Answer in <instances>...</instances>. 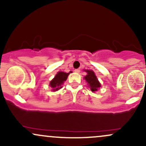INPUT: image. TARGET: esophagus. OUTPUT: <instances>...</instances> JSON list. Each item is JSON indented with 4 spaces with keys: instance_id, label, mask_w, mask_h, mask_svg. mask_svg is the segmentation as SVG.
Here are the masks:
<instances>
[{
    "instance_id": "1",
    "label": "esophagus",
    "mask_w": 146,
    "mask_h": 146,
    "mask_svg": "<svg viewBox=\"0 0 146 146\" xmlns=\"http://www.w3.org/2000/svg\"><path fill=\"white\" fill-rule=\"evenodd\" d=\"M74 71L75 72V73H80V69H75Z\"/></svg>"
}]
</instances>
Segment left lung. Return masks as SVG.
Masks as SVG:
<instances>
[{
    "mask_svg": "<svg viewBox=\"0 0 146 146\" xmlns=\"http://www.w3.org/2000/svg\"><path fill=\"white\" fill-rule=\"evenodd\" d=\"M85 71L87 73V75L84 78L88 83L90 90L92 92L97 91L98 88L101 87V84H100V82L98 81V79L97 78L95 73L92 70H85Z\"/></svg>",
    "mask_w": 146,
    "mask_h": 146,
    "instance_id": "8db88e82",
    "label": "left lung"
}]
</instances>
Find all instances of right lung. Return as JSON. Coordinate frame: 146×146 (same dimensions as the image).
<instances>
[{"instance_id": "obj_1", "label": "right lung", "mask_w": 146, "mask_h": 146, "mask_svg": "<svg viewBox=\"0 0 146 146\" xmlns=\"http://www.w3.org/2000/svg\"><path fill=\"white\" fill-rule=\"evenodd\" d=\"M72 73L71 71H70L69 73H64L63 71H59L58 73L56 75V76L54 77V78L50 82L49 86L53 88V91H56L58 90L60 88H61L62 84H63L64 82L66 80V79L68 78V75L70 73Z\"/></svg>"}]
</instances>
